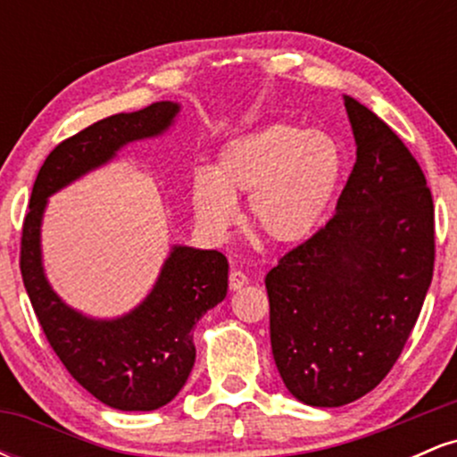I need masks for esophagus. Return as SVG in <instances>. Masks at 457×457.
I'll return each instance as SVG.
<instances>
[{"label":"esophagus","instance_id":"34e87169","mask_svg":"<svg viewBox=\"0 0 457 457\" xmlns=\"http://www.w3.org/2000/svg\"><path fill=\"white\" fill-rule=\"evenodd\" d=\"M246 283H249V277H246L245 272H240V270L229 272V290H234V292L243 290Z\"/></svg>","mask_w":457,"mask_h":457}]
</instances>
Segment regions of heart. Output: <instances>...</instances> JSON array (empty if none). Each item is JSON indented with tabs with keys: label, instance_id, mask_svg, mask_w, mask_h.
Segmentation results:
<instances>
[{
	"label": "heart",
	"instance_id": "b5f03b06",
	"mask_svg": "<svg viewBox=\"0 0 457 457\" xmlns=\"http://www.w3.org/2000/svg\"><path fill=\"white\" fill-rule=\"evenodd\" d=\"M339 174L342 152L330 135L266 124L225 144L212 170L193 174V212L204 232L225 238L238 217L236 199L246 193L249 228L295 245L316 229Z\"/></svg>",
	"mask_w": 457,
	"mask_h": 457
}]
</instances>
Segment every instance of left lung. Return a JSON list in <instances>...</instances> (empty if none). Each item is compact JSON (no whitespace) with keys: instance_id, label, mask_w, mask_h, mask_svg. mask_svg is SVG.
<instances>
[{"instance_id":"left-lung-1","label":"left lung","mask_w":457,"mask_h":457,"mask_svg":"<svg viewBox=\"0 0 457 457\" xmlns=\"http://www.w3.org/2000/svg\"><path fill=\"white\" fill-rule=\"evenodd\" d=\"M356 162L335 217L266 275L283 385L337 408L380 385L434 272V204L421 167L374 112L344 96Z\"/></svg>"}]
</instances>
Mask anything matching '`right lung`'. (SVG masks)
Wrapping results in <instances>:
<instances>
[{"label": "right lung", "instance_id": "right-lung-1", "mask_svg": "<svg viewBox=\"0 0 457 457\" xmlns=\"http://www.w3.org/2000/svg\"><path fill=\"white\" fill-rule=\"evenodd\" d=\"M180 103L159 101L115 113L46 156L31 188L21 240V275L51 348L71 376L115 411L145 412L170 403L195 365L193 327L228 295V260L214 249L171 245L154 286L130 312L94 318L54 290L43 262V219L49 197L118 159L129 144L162 137Z\"/></svg>", "mask_w": 457, "mask_h": 457}]
</instances>
